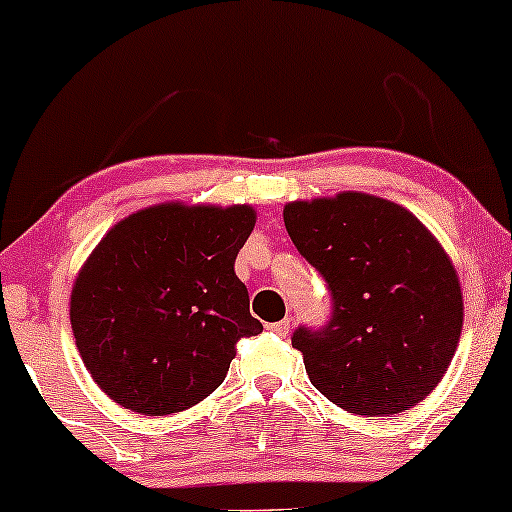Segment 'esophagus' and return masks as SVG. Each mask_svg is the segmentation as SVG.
<instances>
[{
    "label": "esophagus",
    "instance_id": "obj_1",
    "mask_svg": "<svg viewBox=\"0 0 512 512\" xmlns=\"http://www.w3.org/2000/svg\"><path fill=\"white\" fill-rule=\"evenodd\" d=\"M269 330H272L274 335H279V338H286V335H289V330H291V320L284 318V320H279V323H272V325H269Z\"/></svg>",
    "mask_w": 512,
    "mask_h": 512
}]
</instances>
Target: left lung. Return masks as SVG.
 <instances>
[{"mask_svg":"<svg viewBox=\"0 0 512 512\" xmlns=\"http://www.w3.org/2000/svg\"><path fill=\"white\" fill-rule=\"evenodd\" d=\"M284 226L333 299L323 328L291 338L311 384L367 418L418 406L445 376L464 320L435 235L403 206L357 192L286 204Z\"/></svg>","mask_w":512,"mask_h":512,"instance_id":"obj_1","label":"left lung"}]
</instances>
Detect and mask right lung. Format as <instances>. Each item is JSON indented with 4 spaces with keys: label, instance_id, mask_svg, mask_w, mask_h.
<instances>
[{
    "label": "right lung",
    "instance_id": "add662e5",
    "mask_svg": "<svg viewBox=\"0 0 512 512\" xmlns=\"http://www.w3.org/2000/svg\"><path fill=\"white\" fill-rule=\"evenodd\" d=\"M252 206H150L94 247L70 296L84 367L119 406L170 415L226 379L235 342L262 333L235 257Z\"/></svg>",
    "mask_w": 512,
    "mask_h": 512
}]
</instances>
